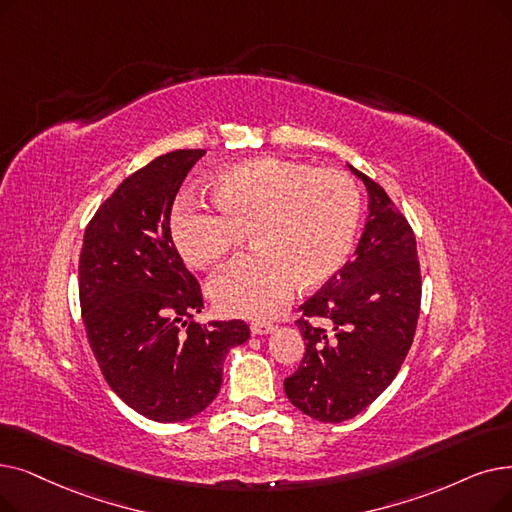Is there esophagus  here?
<instances>
[{"label":"esophagus","instance_id":"1","mask_svg":"<svg viewBox=\"0 0 512 512\" xmlns=\"http://www.w3.org/2000/svg\"><path fill=\"white\" fill-rule=\"evenodd\" d=\"M276 330V324L272 322H253L251 324V335H270V332Z\"/></svg>","mask_w":512,"mask_h":512}]
</instances>
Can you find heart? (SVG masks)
Instances as JSON below:
<instances>
[{
    "mask_svg": "<svg viewBox=\"0 0 512 512\" xmlns=\"http://www.w3.org/2000/svg\"><path fill=\"white\" fill-rule=\"evenodd\" d=\"M211 211L194 196L177 201L169 221L175 251L198 270L215 268L249 230L251 255L209 284L221 314L265 320L288 305L297 286L314 291L347 263L360 228L362 196L341 169L259 157L219 171Z\"/></svg>",
    "mask_w": 512,
    "mask_h": 512,
    "instance_id": "obj_1",
    "label": "heart"
}]
</instances>
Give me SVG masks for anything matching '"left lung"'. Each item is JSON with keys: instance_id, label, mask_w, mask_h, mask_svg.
<instances>
[{"instance_id": "obj_1", "label": "left lung", "mask_w": 512, "mask_h": 512, "mask_svg": "<svg viewBox=\"0 0 512 512\" xmlns=\"http://www.w3.org/2000/svg\"><path fill=\"white\" fill-rule=\"evenodd\" d=\"M368 192V215L351 263L299 309L305 353L284 393L303 414L343 422L366 410L397 376L420 309L416 238L387 192L347 165ZM326 327H311L308 318Z\"/></svg>"}]
</instances>
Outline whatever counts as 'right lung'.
Returning <instances> with one entry per match:
<instances>
[{"label":"right lung","instance_id":"right-lung-1","mask_svg":"<svg viewBox=\"0 0 512 512\" xmlns=\"http://www.w3.org/2000/svg\"><path fill=\"white\" fill-rule=\"evenodd\" d=\"M205 150H173L131 173L96 211L79 257L87 341L123 402L157 422L201 414L219 393L242 320L192 322L203 295L175 251V194Z\"/></svg>","mask_w":512,"mask_h":512}]
</instances>
